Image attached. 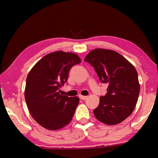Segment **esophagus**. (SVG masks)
Here are the masks:
<instances>
[{
	"label": "esophagus",
	"instance_id": "1",
	"mask_svg": "<svg viewBox=\"0 0 158 158\" xmlns=\"http://www.w3.org/2000/svg\"><path fill=\"white\" fill-rule=\"evenodd\" d=\"M79 98H81V100H85L86 98H88V97H86V96H82V95H80V96H79Z\"/></svg>",
	"mask_w": 158,
	"mask_h": 158
}]
</instances>
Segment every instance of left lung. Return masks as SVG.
Masks as SVG:
<instances>
[{
	"label": "left lung",
	"mask_w": 158,
	"mask_h": 158,
	"mask_svg": "<svg viewBox=\"0 0 158 158\" xmlns=\"http://www.w3.org/2000/svg\"><path fill=\"white\" fill-rule=\"evenodd\" d=\"M101 82L108 83L107 94L100 97L93 111L98 120L108 125L123 122L134 110L140 93V83L135 67L112 50L96 48L86 55Z\"/></svg>",
	"instance_id": "1"
}]
</instances>
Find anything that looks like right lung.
<instances>
[{"instance_id": "obj_1", "label": "right lung", "mask_w": 158, "mask_h": 158, "mask_svg": "<svg viewBox=\"0 0 158 158\" xmlns=\"http://www.w3.org/2000/svg\"><path fill=\"white\" fill-rule=\"evenodd\" d=\"M75 53L55 51L43 57L28 74L24 98L31 115L43 127L54 131L72 120L79 98L60 94L69 70L81 63Z\"/></svg>"}]
</instances>
